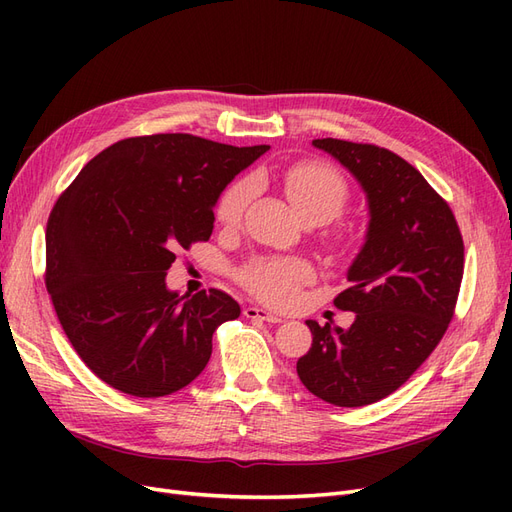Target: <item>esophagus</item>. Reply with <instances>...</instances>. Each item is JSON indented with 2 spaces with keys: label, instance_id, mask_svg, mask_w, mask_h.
Masks as SVG:
<instances>
[{
  "label": "esophagus",
  "instance_id": "esophagus-1",
  "mask_svg": "<svg viewBox=\"0 0 512 512\" xmlns=\"http://www.w3.org/2000/svg\"><path fill=\"white\" fill-rule=\"evenodd\" d=\"M247 318H252V320H265V322H271V324H277V322H282V316H277V314H273V312H269V309H262V307H254V305H250V307H245V312H243Z\"/></svg>",
  "mask_w": 512,
  "mask_h": 512
}]
</instances>
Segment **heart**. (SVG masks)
<instances>
[{
    "label": "heart",
    "mask_w": 512,
    "mask_h": 512,
    "mask_svg": "<svg viewBox=\"0 0 512 512\" xmlns=\"http://www.w3.org/2000/svg\"><path fill=\"white\" fill-rule=\"evenodd\" d=\"M284 190L303 220L316 218L327 222L342 209L348 196L344 177L333 166L322 162H297L284 170ZM252 196V181L241 179L224 190L215 207V218L224 226H235L247 200ZM314 277V269L301 258H260L241 273V284L254 297L271 305H286L294 299L297 288Z\"/></svg>",
    "instance_id": "1"
}]
</instances>
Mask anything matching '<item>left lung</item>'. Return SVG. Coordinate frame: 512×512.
Wrapping results in <instances>:
<instances>
[{
  "label": "left lung",
  "mask_w": 512,
  "mask_h": 512,
  "mask_svg": "<svg viewBox=\"0 0 512 512\" xmlns=\"http://www.w3.org/2000/svg\"><path fill=\"white\" fill-rule=\"evenodd\" d=\"M361 183L369 226L335 307L350 329L307 320L312 348L297 361L305 389L339 408L369 406L397 391L440 344L463 277V239L446 200L397 153L316 138Z\"/></svg>",
  "instance_id": "8db88e82"
}]
</instances>
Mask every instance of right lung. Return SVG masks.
<instances>
[{
  "label": "right lung",
  "instance_id": "1",
  "mask_svg": "<svg viewBox=\"0 0 512 512\" xmlns=\"http://www.w3.org/2000/svg\"><path fill=\"white\" fill-rule=\"evenodd\" d=\"M269 145L134 136L89 160L46 224L44 282L70 344L113 389L164 397L205 369L211 337L241 314L230 294L166 288L179 250L209 241L226 185Z\"/></svg>",
  "mask_w": 512,
  "mask_h": 512
}]
</instances>
